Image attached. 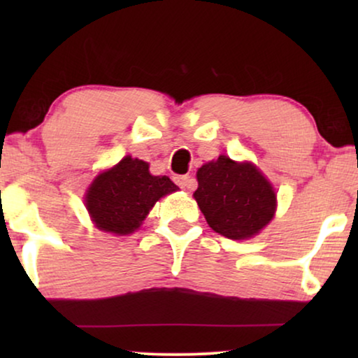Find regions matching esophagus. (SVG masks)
<instances>
[{"label": "esophagus", "mask_w": 358, "mask_h": 358, "mask_svg": "<svg viewBox=\"0 0 358 358\" xmlns=\"http://www.w3.org/2000/svg\"><path fill=\"white\" fill-rule=\"evenodd\" d=\"M174 180H176V184L179 185V187H182V189H187V190H192V189H195V182H194V179L190 178V176H174Z\"/></svg>", "instance_id": "34e87169"}]
</instances>
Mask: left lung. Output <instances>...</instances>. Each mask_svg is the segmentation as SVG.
<instances>
[{"instance_id": "1", "label": "left lung", "mask_w": 358, "mask_h": 358, "mask_svg": "<svg viewBox=\"0 0 358 358\" xmlns=\"http://www.w3.org/2000/svg\"><path fill=\"white\" fill-rule=\"evenodd\" d=\"M197 180L194 199L208 227L224 238H252L273 218L277 195L249 161L236 163L222 155L197 171Z\"/></svg>"}]
</instances>
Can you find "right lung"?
<instances>
[{
  "instance_id": "1",
  "label": "right lung",
  "mask_w": 358,
  "mask_h": 358,
  "mask_svg": "<svg viewBox=\"0 0 358 358\" xmlns=\"http://www.w3.org/2000/svg\"><path fill=\"white\" fill-rule=\"evenodd\" d=\"M178 189L168 176H151L148 163L125 156L114 168L96 176L85 203L97 228L124 236L140 228L161 197Z\"/></svg>"
}]
</instances>
